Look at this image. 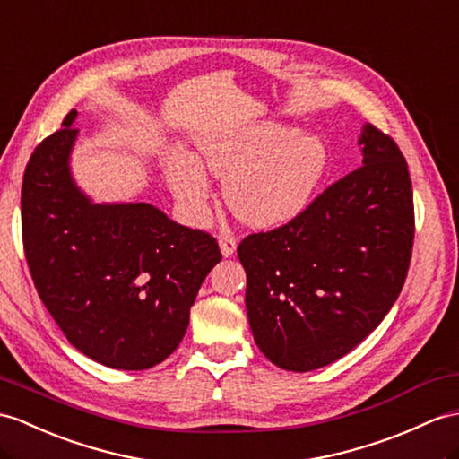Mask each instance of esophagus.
<instances>
[{"instance_id": "1", "label": "esophagus", "mask_w": 459, "mask_h": 459, "mask_svg": "<svg viewBox=\"0 0 459 459\" xmlns=\"http://www.w3.org/2000/svg\"><path fill=\"white\" fill-rule=\"evenodd\" d=\"M218 245H220V251L223 256H231L238 249V239L230 236V233H221L218 238Z\"/></svg>"}]
</instances>
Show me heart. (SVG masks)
I'll use <instances>...</instances> for the list:
<instances>
[{
    "instance_id": "heart-1",
    "label": "heart",
    "mask_w": 459,
    "mask_h": 459,
    "mask_svg": "<svg viewBox=\"0 0 459 459\" xmlns=\"http://www.w3.org/2000/svg\"><path fill=\"white\" fill-rule=\"evenodd\" d=\"M206 169L223 181V196L241 221L274 228L294 220L314 200L325 177L327 145L314 134L278 122H255L200 142ZM171 191L196 220L210 210L212 186L193 155L175 152L165 163Z\"/></svg>"
}]
</instances>
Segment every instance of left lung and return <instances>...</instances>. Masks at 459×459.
Returning a JSON list of instances; mask_svg holds the SVG:
<instances>
[{
	"mask_svg": "<svg viewBox=\"0 0 459 459\" xmlns=\"http://www.w3.org/2000/svg\"><path fill=\"white\" fill-rule=\"evenodd\" d=\"M359 145L362 167L286 226L238 247L253 339L282 370L311 372L342 359L403 288L415 238L407 161L372 125L362 126Z\"/></svg>",
	"mask_w": 459,
	"mask_h": 459,
	"instance_id": "left-lung-1",
	"label": "left lung"
}]
</instances>
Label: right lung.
<instances>
[{"label":"right lung","mask_w":459,"mask_h":459,"mask_svg":"<svg viewBox=\"0 0 459 459\" xmlns=\"http://www.w3.org/2000/svg\"><path fill=\"white\" fill-rule=\"evenodd\" d=\"M77 110L37 145L21 193L37 292L77 351L148 370L183 341L200 284L221 253L208 233L145 203H95L72 175Z\"/></svg>","instance_id":"right-lung-1"}]
</instances>
